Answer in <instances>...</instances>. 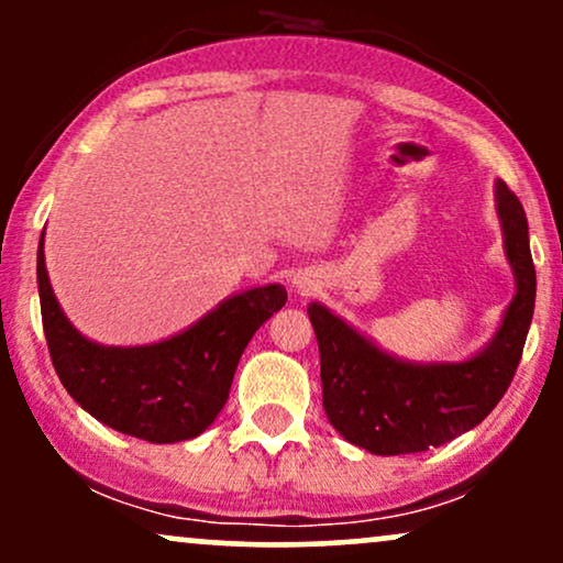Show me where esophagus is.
Instances as JSON below:
<instances>
[{"mask_svg": "<svg viewBox=\"0 0 563 563\" xmlns=\"http://www.w3.org/2000/svg\"><path fill=\"white\" fill-rule=\"evenodd\" d=\"M296 288H299V290H309V283H303V280H296Z\"/></svg>", "mask_w": 563, "mask_h": 563, "instance_id": "esophagus-1", "label": "esophagus"}]
</instances>
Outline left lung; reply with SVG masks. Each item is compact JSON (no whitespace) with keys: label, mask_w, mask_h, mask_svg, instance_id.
<instances>
[{"label":"left lung","mask_w":563,"mask_h":563,"mask_svg":"<svg viewBox=\"0 0 563 563\" xmlns=\"http://www.w3.org/2000/svg\"><path fill=\"white\" fill-rule=\"evenodd\" d=\"M503 249L514 299L493 339L457 363H418L380 349L325 303L307 307L320 346L322 407L346 442L373 455H407L450 442L479 426L519 367L534 312V264L527 214L506 183H495Z\"/></svg>","instance_id":"8db88e82"}]
</instances>
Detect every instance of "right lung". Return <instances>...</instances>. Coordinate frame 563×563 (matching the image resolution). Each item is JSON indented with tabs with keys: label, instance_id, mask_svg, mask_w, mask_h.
Instances as JSON below:
<instances>
[{
	"label": "right lung",
	"instance_id": "add662e5",
	"mask_svg": "<svg viewBox=\"0 0 563 563\" xmlns=\"http://www.w3.org/2000/svg\"><path fill=\"white\" fill-rule=\"evenodd\" d=\"M36 283L49 357L66 391L100 423L153 444L185 442L214 423L251 335L288 301L280 283H267L238 290L156 344L106 346L63 312L44 262V232Z\"/></svg>",
	"mask_w": 563,
	"mask_h": 563
}]
</instances>
